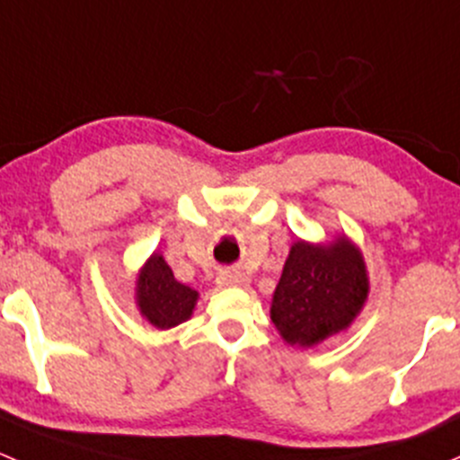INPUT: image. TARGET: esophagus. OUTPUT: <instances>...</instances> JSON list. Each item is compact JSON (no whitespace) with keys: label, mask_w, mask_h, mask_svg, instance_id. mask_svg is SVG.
I'll list each match as a JSON object with an SVG mask.
<instances>
[{"label":"esophagus","mask_w":460,"mask_h":460,"mask_svg":"<svg viewBox=\"0 0 460 460\" xmlns=\"http://www.w3.org/2000/svg\"><path fill=\"white\" fill-rule=\"evenodd\" d=\"M217 281H219L221 286H245V283H248V279H245L241 272H232V270H224V272H219Z\"/></svg>","instance_id":"esophagus-1"}]
</instances>
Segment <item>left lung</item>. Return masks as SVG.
<instances>
[{
    "label": "left lung",
    "mask_w": 460,
    "mask_h": 460,
    "mask_svg": "<svg viewBox=\"0 0 460 460\" xmlns=\"http://www.w3.org/2000/svg\"><path fill=\"white\" fill-rule=\"evenodd\" d=\"M367 274L361 252L348 239L332 245H292L274 290L270 316L290 345H310L341 332L361 312Z\"/></svg>",
    "instance_id": "1"
}]
</instances>
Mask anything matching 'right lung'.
<instances>
[{
	"instance_id": "obj_1",
	"label": "right lung",
	"mask_w": 460,
	"mask_h": 460,
	"mask_svg": "<svg viewBox=\"0 0 460 460\" xmlns=\"http://www.w3.org/2000/svg\"><path fill=\"white\" fill-rule=\"evenodd\" d=\"M137 303L139 310L155 328L168 330L190 319L197 303V290L174 279L170 265L161 254H153L144 265L137 281Z\"/></svg>"
}]
</instances>
